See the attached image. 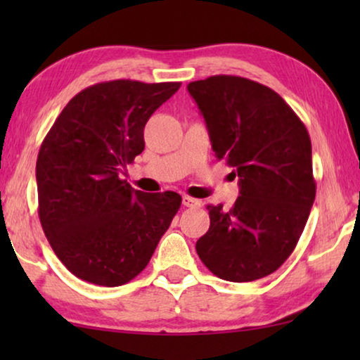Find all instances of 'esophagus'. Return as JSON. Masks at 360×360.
I'll return each instance as SVG.
<instances>
[{
	"label": "esophagus",
	"instance_id": "esophagus-1",
	"mask_svg": "<svg viewBox=\"0 0 360 360\" xmlns=\"http://www.w3.org/2000/svg\"><path fill=\"white\" fill-rule=\"evenodd\" d=\"M181 203L184 206H188V208H193V206H200L201 201L196 200V198H191L188 195H184V198H181Z\"/></svg>",
	"mask_w": 360,
	"mask_h": 360
}]
</instances>
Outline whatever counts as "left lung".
Listing matches in <instances>:
<instances>
[{
	"mask_svg": "<svg viewBox=\"0 0 360 360\" xmlns=\"http://www.w3.org/2000/svg\"><path fill=\"white\" fill-rule=\"evenodd\" d=\"M218 160L233 167L239 196L229 210L208 205L210 229L196 240L216 277L252 282L290 257L316 196L311 141L272 88L243 77L188 83Z\"/></svg>",
	"mask_w": 360,
	"mask_h": 360,
	"instance_id": "8db88e82",
	"label": "left lung"
}]
</instances>
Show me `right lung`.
<instances>
[{"label":"right lung","instance_id":"right-lung-1","mask_svg":"<svg viewBox=\"0 0 360 360\" xmlns=\"http://www.w3.org/2000/svg\"><path fill=\"white\" fill-rule=\"evenodd\" d=\"M180 82L96 83L72 98L36 164L39 219L60 262L85 282L139 275L180 210L175 191L144 193L120 174L144 150V126Z\"/></svg>","mask_w":360,"mask_h":360}]
</instances>
